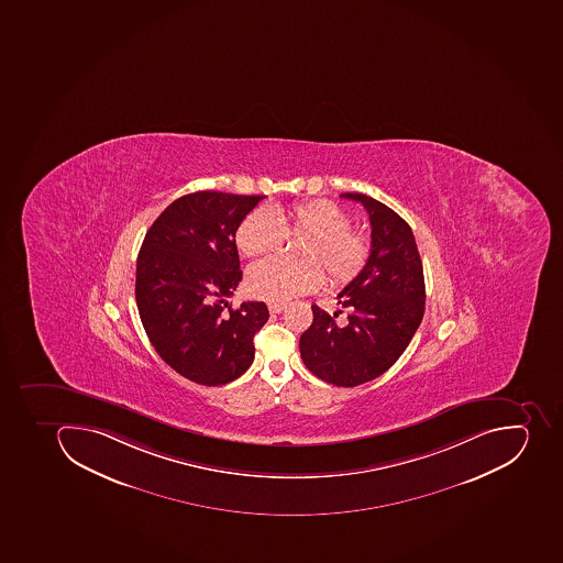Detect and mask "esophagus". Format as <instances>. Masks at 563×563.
<instances>
[{"mask_svg": "<svg viewBox=\"0 0 563 563\" xmlns=\"http://www.w3.org/2000/svg\"><path fill=\"white\" fill-rule=\"evenodd\" d=\"M284 302H269V311L271 313H282L285 310Z\"/></svg>", "mask_w": 563, "mask_h": 563, "instance_id": "1", "label": "esophagus"}]
</instances>
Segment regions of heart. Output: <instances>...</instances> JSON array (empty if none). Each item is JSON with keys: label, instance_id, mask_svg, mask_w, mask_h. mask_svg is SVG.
<instances>
[{"label": "heart", "instance_id": "b5f03b06", "mask_svg": "<svg viewBox=\"0 0 563 563\" xmlns=\"http://www.w3.org/2000/svg\"><path fill=\"white\" fill-rule=\"evenodd\" d=\"M347 212L333 201L313 200L288 209H256L239 227L235 243L246 256L278 252L287 235H307L299 246L302 261L273 256L247 271V290L258 299L282 302L316 290L324 282L322 264L334 285H347L371 262L372 239L351 229ZM320 263V265H318Z\"/></svg>", "mask_w": 563, "mask_h": 563}]
</instances>
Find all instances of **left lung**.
I'll list each match as a JSON object with an SVG mask.
<instances>
[{
    "instance_id": "8db88e82",
    "label": "left lung",
    "mask_w": 563,
    "mask_h": 563,
    "mask_svg": "<svg viewBox=\"0 0 563 563\" xmlns=\"http://www.w3.org/2000/svg\"><path fill=\"white\" fill-rule=\"evenodd\" d=\"M360 201L372 227V256L362 275L339 294L347 317L311 307L313 322L299 340L302 363L334 386L352 388L379 377L402 356L426 311V282L417 241L406 221L374 198Z\"/></svg>"
}]
</instances>
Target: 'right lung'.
Listing matches in <instances>:
<instances>
[{
    "label": "right lung",
    "instance_id": "1",
    "mask_svg": "<svg viewBox=\"0 0 563 563\" xmlns=\"http://www.w3.org/2000/svg\"><path fill=\"white\" fill-rule=\"evenodd\" d=\"M262 195L197 191L172 201L143 239L136 305L146 336L166 365L192 383L238 379L255 356L253 336L269 319L265 302L229 307L243 278L235 232Z\"/></svg>",
    "mask_w": 563,
    "mask_h": 563
}]
</instances>
